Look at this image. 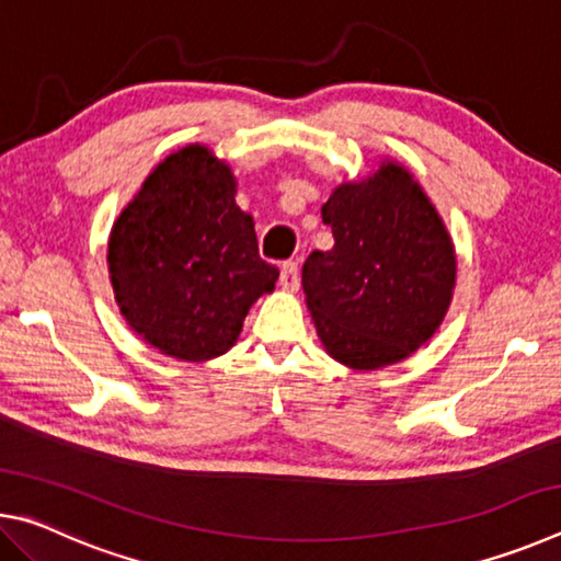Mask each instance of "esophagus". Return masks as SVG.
Wrapping results in <instances>:
<instances>
[{"mask_svg":"<svg viewBox=\"0 0 561 561\" xmlns=\"http://www.w3.org/2000/svg\"><path fill=\"white\" fill-rule=\"evenodd\" d=\"M279 284H282L284 291H297L299 289V267H297V262H284L282 264Z\"/></svg>","mask_w":561,"mask_h":561,"instance_id":"esophagus-1","label":"esophagus"}]
</instances>
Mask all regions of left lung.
Masks as SVG:
<instances>
[{
    "label": "left lung",
    "mask_w": 561,
    "mask_h": 561,
    "mask_svg": "<svg viewBox=\"0 0 561 561\" xmlns=\"http://www.w3.org/2000/svg\"><path fill=\"white\" fill-rule=\"evenodd\" d=\"M334 247L301 267L327 354L354 371L398 364L443 324L453 301V237L411 170L386 158L321 205Z\"/></svg>",
    "instance_id": "obj_1"
}]
</instances>
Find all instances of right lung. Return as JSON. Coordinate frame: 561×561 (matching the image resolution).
Returning a JSON list of instances; mask_svg holds the SVG:
<instances>
[{
  "instance_id": "obj_1",
  "label": "right lung",
  "mask_w": 561,
  "mask_h": 561,
  "mask_svg": "<svg viewBox=\"0 0 561 561\" xmlns=\"http://www.w3.org/2000/svg\"><path fill=\"white\" fill-rule=\"evenodd\" d=\"M232 168L190 144L158 163L108 237V274L123 319L178 360L222 356L279 270L257 252L252 215L234 203Z\"/></svg>"
}]
</instances>
